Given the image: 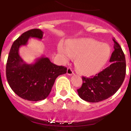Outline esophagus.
Segmentation results:
<instances>
[{
  "mask_svg": "<svg viewBox=\"0 0 131 131\" xmlns=\"http://www.w3.org/2000/svg\"><path fill=\"white\" fill-rule=\"evenodd\" d=\"M67 74H68V75H73V74H74V71H73V69H71V68H69L68 69V70H67Z\"/></svg>",
  "mask_w": 131,
  "mask_h": 131,
  "instance_id": "1",
  "label": "esophagus"
}]
</instances>
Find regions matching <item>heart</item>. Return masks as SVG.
<instances>
[{
	"mask_svg": "<svg viewBox=\"0 0 131 131\" xmlns=\"http://www.w3.org/2000/svg\"><path fill=\"white\" fill-rule=\"evenodd\" d=\"M58 52L65 62L73 57L77 58V69L81 73L88 75L96 74L104 68L111 53L110 48L107 45L88 38L69 41L67 48L60 45Z\"/></svg>",
	"mask_w": 131,
	"mask_h": 131,
	"instance_id": "1",
	"label": "heart"
}]
</instances>
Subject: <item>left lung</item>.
<instances>
[{"label":"left lung","instance_id":"8db88e82","mask_svg":"<svg viewBox=\"0 0 131 131\" xmlns=\"http://www.w3.org/2000/svg\"><path fill=\"white\" fill-rule=\"evenodd\" d=\"M114 42V51L109 62L111 65L91 78L82 77L83 83L77 89L78 95L88 102H99L116 93L125 79L126 62L125 54L119 43Z\"/></svg>","mask_w":131,"mask_h":131}]
</instances>
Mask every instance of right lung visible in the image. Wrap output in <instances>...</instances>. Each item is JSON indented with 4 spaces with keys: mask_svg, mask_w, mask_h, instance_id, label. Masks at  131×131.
I'll list each match as a JSON object with an SVG mask.
<instances>
[{
    "mask_svg": "<svg viewBox=\"0 0 131 131\" xmlns=\"http://www.w3.org/2000/svg\"><path fill=\"white\" fill-rule=\"evenodd\" d=\"M43 32L33 29L25 32L12 45L6 63V78L12 90L18 96L29 101L44 100L51 91L56 78L66 73L67 68L58 66L42 56L31 64L19 55V48L27 45L29 38L41 40Z\"/></svg>",
    "mask_w": 131,
    "mask_h": 131,
    "instance_id": "1",
    "label": "right lung"
}]
</instances>
